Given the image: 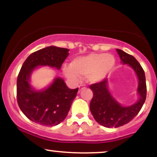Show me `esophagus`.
Here are the masks:
<instances>
[{"instance_id": "obj_1", "label": "esophagus", "mask_w": 157, "mask_h": 157, "mask_svg": "<svg viewBox=\"0 0 157 157\" xmlns=\"http://www.w3.org/2000/svg\"><path fill=\"white\" fill-rule=\"evenodd\" d=\"M86 89V86H85V85H81V86H79V91H80L81 90Z\"/></svg>"}]
</instances>
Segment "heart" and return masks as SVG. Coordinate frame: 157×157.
<instances>
[{
	"label": "heart",
	"instance_id": "obj_1",
	"mask_svg": "<svg viewBox=\"0 0 157 157\" xmlns=\"http://www.w3.org/2000/svg\"><path fill=\"white\" fill-rule=\"evenodd\" d=\"M115 66V58L110 54H90L74 59L71 65L63 67V72L68 78L77 81L79 76H87L91 82L103 80Z\"/></svg>",
	"mask_w": 157,
	"mask_h": 157
}]
</instances>
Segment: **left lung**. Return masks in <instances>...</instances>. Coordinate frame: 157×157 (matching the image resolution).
<instances>
[{
    "label": "left lung",
    "instance_id": "8db88e82",
    "mask_svg": "<svg viewBox=\"0 0 157 157\" xmlns=\"http://www.w3.org/2000/svg\"><path fill=\"white\" fill-rule=\"evenodd\" d=\"M122 63L128 64L134 70L138 77L137 91L140 99L134 105L128 107L122 106L116 101L108 89V79L89 86L93 91V97L90 102V111L94 118L99 124L106 128H118L134 119L146 99L147 87L144 70L134 56L128 55L120 49H117Z\"/></svg>",
    "mask_w": 157,
    "mask_h": 157
}]
</instances>
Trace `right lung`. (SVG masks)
<instances>
[{"label": "right lung", "instance_id": "1", "mask_svg": "<svg viewBox=\"0 0 157 157\" xmlns=\"http://www.w3.org/2000/svg\"><path fill=\"white\" fill-rule=\"evenodd\" d=\"M68 48L56 46L40 49L31 54L23 63L17 80V100L22 112L32 122L45 126H54L67 116L78 88L68 89L62 78L57 77L47 89L35 91L29 77L35 68L48 66L60 69L69 55Z\"/></svg>", "mask_w": 157, "mask_h": 157}]
</instances>
